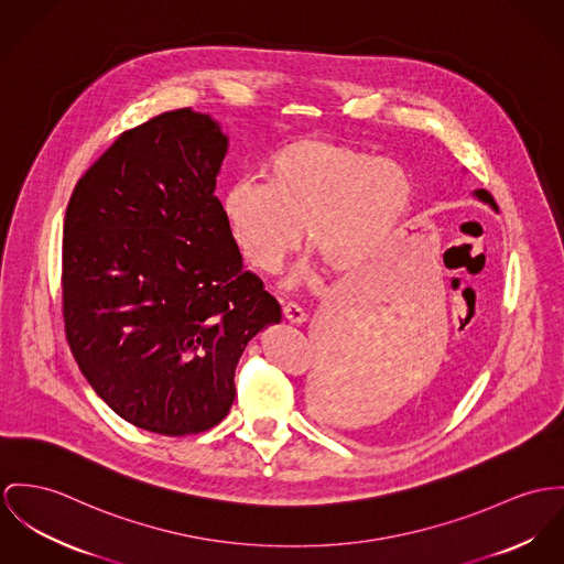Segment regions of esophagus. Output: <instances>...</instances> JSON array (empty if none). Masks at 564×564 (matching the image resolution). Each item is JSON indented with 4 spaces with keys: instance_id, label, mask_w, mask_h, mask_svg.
<instances>
[{
    "instance_id": "esophagus-1",
    "label": "esophagus",
    "mask_w": 564,
    "mask_h": 564,
    "mask_svg": "<svg viewBox=\"0 0 564 564\" xmlns=\"http://www.w3.org/2000/svg\"><path fill=\"white\" fill-rule=\"evenodd\" d=\"M283 317H285L290 324H296V326H301V324L306 322V313H304L299 304L294 303L283 304Z\"/></svg>"
}]
</instances>
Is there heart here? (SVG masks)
<instances>
[{
    "label": "heart",
    "instance_id": "1",
    "mask_svg": "<svg viewBox=\"0 0 564 564\" xmlns=\"http://www.w3.org/2000/svg\"><path fill=\"white\" fill-rule=\"evenodd\" d=\"M412 206L399 167L341 141L303 139L279 150L265 182L238 180L223 197V217L240 256L274 272L301 245L335 274L373 260Z\"/></svg>",
    "mask_w": 564,
    "mask_h": 564
}]
</instances>
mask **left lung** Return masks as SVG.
Masks as SVG:
<instances>
[{
	"instance_id": "1",
	"label": "left lung",
	"mask_w": 564,
	"mask_h": 564,
	"mask_svg": "<svg viewBox=\"0 0 564 564\" xmlns=\"http://www.w3.org/2000/svg\"><path fill=\"white\" fill-rule=\"evenodd\" d=\"M475 195L480 202L496 208L494 197L487 191L478 188ZM354 399H356V389L346 367L339 365V360L335 362L322 354L308 384V403L313 414L322 423H337L349 412V408L354 405Z\"/></svg>"
}]
</instances>
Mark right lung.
<instances>
[{
  "mask_svg": "<svg viewBox=\"0 0 564 564\" xmlns=\"http://www.w3.org/2000/svg\"><path fill=\"white\" fill-rule=\"evenodd\" d=\"M227 137L210 116L124 130L82 175L64 218L70 351L130 425L202 434L236 397V365L281 306L242 268L215 195Z\"/></svg>",
  "mask_w": 564,
  "mask_h": 564,
  "instance_id": "1",
  "label": "right lung"
}]
</instances>
